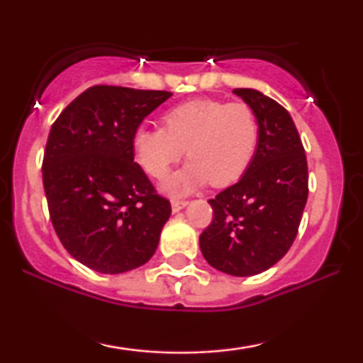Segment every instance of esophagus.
<instances>
[{
    "label": "esophagus",
    "mask_w": 363,
    "mask_h": 363,
    "mask_svg": "<svg viewBox=\"0 0 363 363\" xmlns=\"http://www.w3.org/2000/svg\"><path fill=\"white\" fill-rule=\"evenodd\" d=\"M186 206H188V201H185V200H172V211L173 213L182 211L183 208H186Z\"/></svg>",
    "instance_id": "34e87169"
}]
</instances>
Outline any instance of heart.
Returning a JSON list of instances; mask_svg holds the SVG:
<instances>
[{
	"instance_id": "b5f03b06",
	"label": "heart",
	"mask_w": 363,
	"mask_h": 363,
	"mask_svg": "<svg viewBox=\"0 0 363 363\" xmlns=\"http://www.w3.org/2000/svg\"><path fill=\"white\" fill-rule=\"evenodd\" d=\"M163 125H140L132 135V150L142 170L162 178L182 157H190L180 170L162 182L173 196L188 195L208 182L225 186L236 182L255 157L259 125L246 104L196 99L170 108Z\"/></svg>"
}]
</instances>
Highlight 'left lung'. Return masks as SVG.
Instances as JSON below:
<instances>
[{"label": "left lung", "instance_id": "left-lung-1", "mask_svg": "<svg viewBox=\"0 0 363 363\" xmlns=\"http://www.w3.org/2000/svg\"><path fill=\"white\" fill-rule=\"evenodd\" d=\"M233 94L255 112L259 140L240 182L208 201L213 221L201 233L200 247L215 269L247 277L267 271L289 251L307 201L309 175L289 112L256 89Z\"/></svg>", "mask_w": 363, "mask_h": 363}]
</instances>
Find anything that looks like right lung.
<instances>
[{
  "instance_id": "obj_1",
  "label": "right lung",
  "mask_w": 363,
  "mask_h": 363,
  "mask_svg": "<svg viewBox=\"0 0 363 363\" xmlns=\"http://www.w3.org/2000/svg\"><path fill=\"white\" fill-rule=\"evenodd\" d=\"M170 97L94 86L49 132L43 183L52 226L74 259L102 274L150 261L172 215L170 201L157 195L132 150L133 132Z\"/></svg>"
}]
</instances>
